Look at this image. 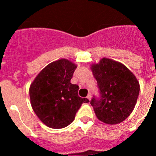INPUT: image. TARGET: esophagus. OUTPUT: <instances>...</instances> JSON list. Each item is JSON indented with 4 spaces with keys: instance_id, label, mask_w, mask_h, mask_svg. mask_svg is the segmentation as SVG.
<instances>
[{
    "instance_id": "34e87169",
    "label": "esophagus",
    "mask_w": 156,
    "mask_h": 156,
    "mask_svg": "<svg viewBox=\"0 0 156 156\" xmlns=\"http://www.w3.org/2000/svg\"><path fill=\"white\" fill-rule=\"evenodd\" d=\"M91 97H92V95H91V94H88V95H87V98L88 99V100H91Z\"/></svg>"
}]
</instances>
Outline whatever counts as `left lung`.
I'll list each match as a JSON object with an SVG mask.
<instances>
[{
    "instance_id": "1",
    "label": "left lung",
    "mask_w": 156,
    "mask_h": 156,
    "mask_svg": "<svg viewBox=\"0 0 156 156\" xmlns=\"http://www.w3.org/2000/svg\"><path fill=\"white\" fill-rule=\"evenodd\" d=\"M100 97L90 100L97 119L108 125L122 122L132 112L140 93L135 75L122 63L103 58L91 66Z\"/></svg>"
}]
</instances>
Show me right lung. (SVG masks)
I'll use <instances>...</instances> for the list:
<instances>
[{
    "label": "right lung",
    "mask_w": 156,
    "mask_h": 156,
    "mask_svg": "<svg viewBox=\"0 0 156 156\" xmlns=\"http://www.w3.org/2000/svg\"><path fill=\"white\" fill-rule=\"evenodd\" d=\"M77 66L61 59L47 66L31 84L29 96L33 110L45 125L62 128L70 125L87 98L78 96L77 84L70 82Z\"/></svg>",
    "instance_id": "1"
}]
</instances>
